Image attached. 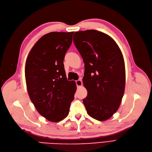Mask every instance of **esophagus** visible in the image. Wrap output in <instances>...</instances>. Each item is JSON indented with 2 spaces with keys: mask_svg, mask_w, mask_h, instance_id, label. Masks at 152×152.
Segmentation results:
<instances>
[{
  "mask_svg": "<svg viewBox=\"0 0 152 152\" xmlns=\"http://www.w3.org/2000/svg\"><path fill=\"white\" fill-rule=\"evenodd\" d=\"M75 83H76V85L78 87H80L82 85V82L81 80H77L75 81Z\"/></svg>",
  "mask_w": 152,
  "mask_h": 152,
  "instance_id": "obj_1",
  "label": "esophagus"
}]
</instances>
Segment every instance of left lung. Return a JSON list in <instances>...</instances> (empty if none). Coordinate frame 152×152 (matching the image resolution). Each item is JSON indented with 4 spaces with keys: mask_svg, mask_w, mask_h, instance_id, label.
Here are the masks:
<instances>
[{
    "mask_svg": "<svg viewBox=\"0 0 152 152\" xmlns=\"http://www.w3.org/2000/svg\"><path fill=\"white\" fill-rule=\"evenodd\" d=\"M73 42L85 64L83 103L89 115L107 121L120 107L126 83L125 64L120 48L109 35L95 30L76 31Z\"/></svg>",
    "mask_w": 152,
    "mask_h": 152,
    "instance_id": "left-lung-1",
    "label": "left lung"
}]
</instances>
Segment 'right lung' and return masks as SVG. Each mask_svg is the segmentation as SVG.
I'll list each match as a JSON object with an SVG mask.
<instances>
[{
	"instance_id": "add662e5",
	"label": "right lung",
	"mask_w": 152,
	"mask_h": 152,
	"mask_svg": "<svg viewBox=\"0 0 152 152\" xmlns=\"http://www.w3.org/2000/svg\"><path fill=\"white\" fill-rule=\"evenodd\" d=\"M72 32L53 31L43 35L31 48L25 64L27 91L36 110L50 122L68 115L77 89L67 80L63 60L72 42Z\"/></svg>"
}]
</instances>
